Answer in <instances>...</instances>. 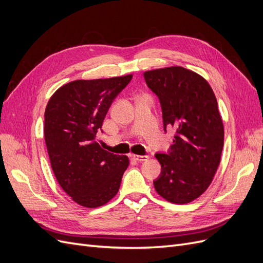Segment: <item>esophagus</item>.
Instances as JSON below:
<instances>
[{
    "label": "esophagus",
    "instance_id": "esophagus-1",
    "mask_svg": "<svg viewBox=\"0 0 263 263\" xmlns=\"http://www.w3.org/2000/svg\"><path fill=\"white\" fill-rule=\"evenodd\" d=\"M132 157H133V159H135V160H137V161H147L148 159H149V157H148V156H139V155H133Z\"/></svg>",
    "mask_w": 263,
    "mask_h": 263
}]
</instances>
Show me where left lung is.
Returning a JSON list of instances; mask_svg holds the SVG:
<instances>
[{"instance_id": "1", "label": "left lung", "mask_w": 263, "mask_h": 263, "mask_svg": "<svg viewBox=\"0 0 263 263\" xmlns=\"http://www.w3.org/2000/svg\"><path fill=\"white\" fill-rule=\"evenodd\" d=\"M144 78L160 102L164 132L176 129L169 150L155 155L161 164L155 189L171 203H190L210 186L220 162L224 126L216 98L204 78L182 67L146 71Z\"/></svg>"}]
</instances>
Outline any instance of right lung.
<instances>
[{
	"mask_svg": "<svg viewBox=\"0 0 263 263\" xmlns=\"http://www.w3.org/2000/svg\"><path fill=\"white\" fill-rule=\"evenodd\" d=\"M132 78L72 81L47 104L44 135L52 171L62 190L85 208L112 200L128 166V157L102 149L97 135L103 133L109 106Z\"/></svg>",
	"mask_w": 263,
	"mask_h": 263,
	"instance_id": "add662e5",
	"label": "right lung"
}]
</instances>
